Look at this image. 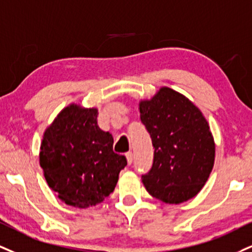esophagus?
<instances>
[{"label": "esophagus", "mask_w": 252, "mask_h": 252, "mask_svg": "<svg viewBox=\"0 0 252 252\" xmlns=\"http://www.w3.org/2000/svg\"><path fill=\"white\" fill-rule=\"evenodd\" d=\"M126 162H128V164L130 165L132 163V159H134V155H132L131 151H129V153L126 154Z\"/></svg>", "instance_id": "1"}]
</instances>
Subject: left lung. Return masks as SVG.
I'll use <instances>...</instances> for the list:
<instances>
[{"label":"left lung","mask_w":252,"mask_h":252,"mask_svg":"<svg viewBox=\"0 0 252 252\" xmlns=\"http://www.w3.org/2000/svg\"><path fill=\"white\" fill-rule=\"evenodd\" d=\"M138 107L155 148L153 166L142 176L145 189L169 204L189 201L214 168L215 141L207 120L189 98L168 87Z\"/></svg>","instance_id":"1"}]
</instances>
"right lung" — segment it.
Segmentation results:
<instances>
[{"mask_svg": "<svg viewBox=\"0 0 252 252\" xmlns=\"http://www.w3.org/2000/svg\"><path fill=\"white\" fill-rule=\"evenodd\" d=\"M98 110L71 103L45 129L39 165L48 186L65 204L84 209L114 191L126 158L114 153V138L97 124Z\"/></svg>", "mask_w": 252, "mask_h": 252, "instance_id": "right-lung-1", "label": "right lung"}]
</instances>
